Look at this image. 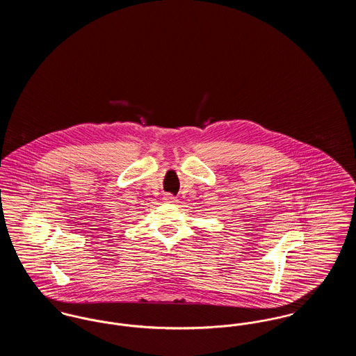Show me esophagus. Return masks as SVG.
Returning a JSON list of instances; mask_svg holds the SVG:
<instances>
[{"instance_id":"34e87169","label":"esophagus","mask_w":356,"mask_h":356,"mask_svg":"<svg viewBox=\"0 0 356 356\" xmlns=\"http://www.w3.org/2000/svg\"><path fill=\"white\" fill-rule=\"evenodd\" d=\"M164 200H165V203L175 204L177 202V199L172 195V193H165L164 195Z\"/></svg>"}]
</instances>
